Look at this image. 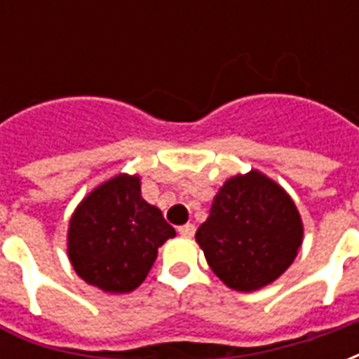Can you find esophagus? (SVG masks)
Segmentation results:
<instances>
[{
  "label": "esophagus",
  "mask_w": 359,
  "mask_h": 359,
  "mask_svg": "<svg viewBox=\"0 0 359 359\" xmlns=\"http://www.w3.org/2000/svg\"><path fill=\"white\" fill-rule=\"evenodd\" d=\"M194 233L196 226L192 225V223H187V225L179 226V234H182V236H188V238H190V236H194Z\"/></svg>",
  "instance_id": "esophagus-1"
}]
</instances>
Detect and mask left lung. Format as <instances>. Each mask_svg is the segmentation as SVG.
I'll return each mask as SVG.
<instances>
[{
    "instance_id": "8db88e82",
    "label": "left lung",
    "mask_w": 359,
    "mask_h": 359,
    "mask_svg": "<svg viewBox=\"0 0 359 359\" xmlns=\"http://www.w3.org/2000/svg\"><path fill=\"white\" fill-rule=\"evenodd\" d=\"M302 219L283 188L262 172L233 177L196 231L208 264L226 286L252 292L280 277L302 244Z\"/></svg>"
}]
</instances>
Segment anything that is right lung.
I'll return each mask as SVG.
<instances>
[{"label": "right lung", "mask_w": 359, "mask_h": 359, "mask_svg": "<svg viewBox=\"0 0 359 359\" xmlns=\"http://www.w3.org/2000/svg\"><path fill=\"white\" fill-rule=\"evenodd\" d=\"M175 236L140 192L138 177L118 175L82 200L69 226V257L88 285L130 292L146 278L157 248Z\"/></svg>", "instance_id": "1"}]
</instances>
